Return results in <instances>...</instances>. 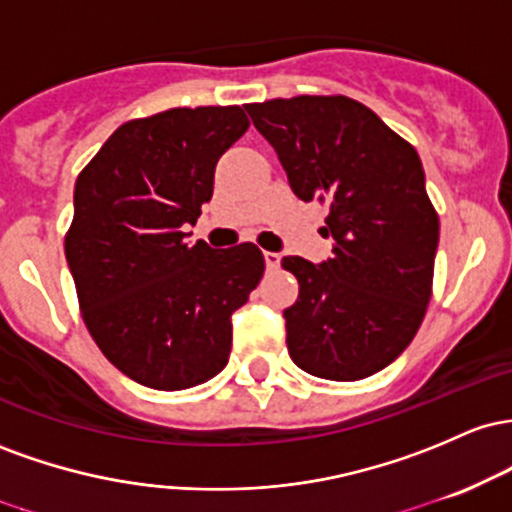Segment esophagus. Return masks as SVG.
<instances>
[{
    "instance_id": "esophagus-1",
    "label": "esophagus",
    "mask_w": 512,
    "mask_h": 512,
    "mask_svg": "<svg viewBox=\"0 0 512 512\" xmlns=\"http://www.w3.org/2000/svg\"><path fill=\"white\" fill-rule=\"evenodd\" d=\"M263 258H266V266L275 271V268L280 266V254L278 251H263Z\"/></svg>"
}]
</instances>
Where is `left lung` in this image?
<instances>
[{"instance_id": "1", "label": "left lung", "mask_w": 512, "mask_h": 512, "mask_svg": "<svg viewBox=\"0 0 512 512\" xmlns=\"http://www.w3.org/2000/svg\"><path fill=\"white\" fill-rule=\"evenodd\" d=\"M297 198L329 205L321 263L285 256L300 297L287 353L314 377L353 382L394 363L426 317L440 225L418 152L346 96L246 106Z\"/></svg>"}]
</instances>
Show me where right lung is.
Masks as SVG:
<instances>
[{
  "mask_svg": "<svg viewBox=\"0 0 512 512\" xmlns=\"http://www.w3.org/2000/svg\"><path fill=\"white\" fill-rule=\"evenodd\" d=\"M246 128L239 106L171 108L120 125L79 174L67 266L96 346L137 384L179 392L225 370L232 314L266 261L254 244H191L186 229Z\"/></svg>",
  "mask_w": 512,
  "mask_h": 512,
  "instance_id": "add662e5",
  "label": "right lung"
}]
</instances>
